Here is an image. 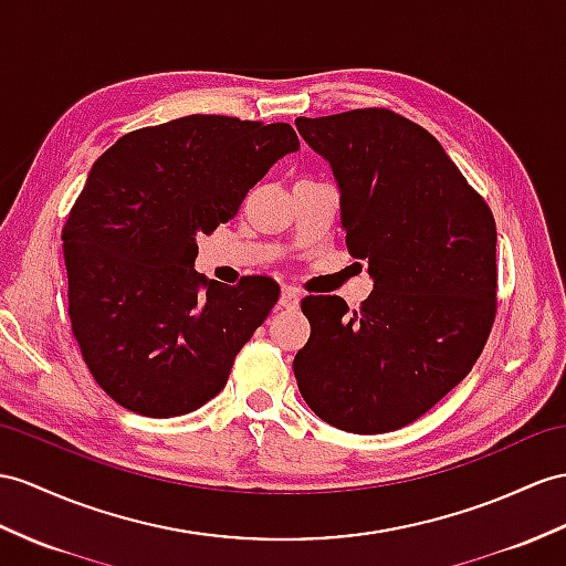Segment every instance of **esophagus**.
Wrapping results in <instances>:
<instances>
[{"label": "esophagus", "mask_w": 566, "mask_h": 566, "mask_svg": "<svg viewBox=\"0 0 566 566\" xmlns=\"http://www.w3.org/2000/svg\"><path fill=\"white\" fill-rule=\"evenodd\" d=\"M279 305H281V307H285V310H295V307L300 305V293L295 291V287H291V285H283Z\"/></svg>", "instance_id": "esophagus-1"}]
</instances>
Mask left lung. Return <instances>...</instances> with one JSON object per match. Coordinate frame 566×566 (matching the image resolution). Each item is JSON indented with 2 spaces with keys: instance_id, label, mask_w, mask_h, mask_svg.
Returning a JSON list of instances; mask_svg holds the SVG:
<instances>
[{
  "instance_id": "1",
  "label": "left lung",
  "mask_w": 566,
  "mask_h": 566,
  "mask_svg": "<svg viewBox=\"0 0 566 566\" xmlns=\"http://www.w3.org/2000/svg\"><path fill=\"white\" fill-rule=\"evenodd\" d=\"M338 187L340 228L375 291L350 312L307 295L297 389L324 422L381 434L424 416L471 371L497 312V228L430 132L391 109L297 117Z\"/></svg>"
}]
</instances>
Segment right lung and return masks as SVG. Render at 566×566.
I'll return each mask as SVG.
<instances>
[{
	"label": "right lung",
	"mask_w": 566,
	"mask_h": 566,
	"mask_svg": "<svg viewBox=\"0 0 566 566\" xmlns=\"http://www.w3.org/2000/svg\"><path fill=\"white\" fill-rule=\"evenodd\" d=\"M300 148L291 124L189 115L136 129L93 163L62 230L69 319L101 389L146 418L201 408L281 287L195 271L197 235L235 218L275 160Z\"/></svg>",
	"instance_id": "right-lung-1"
}]
</instances>
